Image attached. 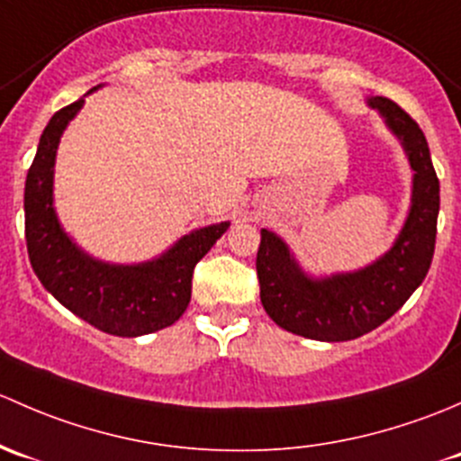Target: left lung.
Segmentation results:
<instances>
[{"mask_svg": "<svg viewBox=\"0 0 461 461\" xmlns=\"http://www.w3.org/2000/svg\"><path fill=\"white\" fill-rule=\"evenodd\" d=\"M404 149L412 170L411 208L391 249L364 268L324 277L308 275L277 232L262 229L259 297L270 320L317 341H348L371 333L404 306L424 282L435 253L439 179L421 128L386 97H366Z\"/></svg>", "mask_w": 461, "mask_h": 461, "instance_id": "left-lung-1", "label": "left lung"}]
</instances>
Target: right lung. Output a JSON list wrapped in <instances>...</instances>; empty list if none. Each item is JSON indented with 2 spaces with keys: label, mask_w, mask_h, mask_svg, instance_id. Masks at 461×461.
<instances>
[{
  "label": "right lung",
  "mask_w": 461,
  "mask_h": 461,
  "mask_svg": "<svg viewBox=\"0 0 461 461\" xmlns=\"http://www.w3.org/2000/svg\"><path fill=\"white\" fill-rule=\"evenodd\" d=\"M84 97L50 117L28 168L23 191L28 259L46 291L95 329L117 337L155 333L184 315L191 302L193 270L230 221L191 230L158 258L140 264L102 262L79 249L59 224L53 182L59 140L82 111Z\"/></svg>",
  "instance_id": "right-lung-1"
}]
</instances>
